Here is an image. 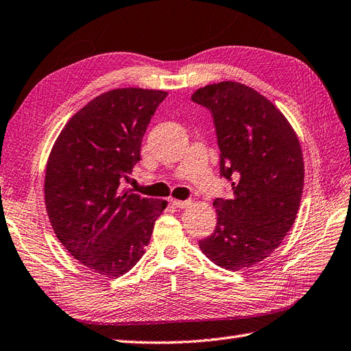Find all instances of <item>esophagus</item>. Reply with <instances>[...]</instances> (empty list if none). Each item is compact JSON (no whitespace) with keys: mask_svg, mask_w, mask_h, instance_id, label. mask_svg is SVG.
<instances>
[{"mask_svg":"<svg viewBox=\"0 0 351 351\" xmlns=\"http://www.w3.org/2000/svg\"><path fill=\"white\" fill-rule=\"evenodd\" d=\"M171 204L177 208H187L191 205V201H180V199H171Z\"/></svg>","mask_w":351,"mask_h":351,"instance_id":"1","label":"esophagus"}]
</instances>
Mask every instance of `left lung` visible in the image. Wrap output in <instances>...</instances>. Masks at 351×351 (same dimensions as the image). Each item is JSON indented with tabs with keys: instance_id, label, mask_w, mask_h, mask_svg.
I'll list each match as a JSON object with an SVG mask.
<instances>
[{
	"instance_id": "left-lung-1",
	"label": "left lung",
	"mask_w": 351,
	"mask_h": 351,
	"mask_svg": "<svg viewBox=\"0 0 351 351\" xmlns=\"http://www.w3.org/2000/svg\"><path fill=\"white\" fill-rule=\"evenodd\" d=\"M192 101L211 111L220 176L232 182L234 192L213 202L216 229L199 249L220 268H250L268 258L295 223L304 189L301 144L285 114L243 83L207 84Z\"/></svg>"
}]
</instances>
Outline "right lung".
<instances>
[{"label": "right lung", "instance_id": "1", "mask_svg": "<svg viewBox=\"0 0 351 351\" xmlns=\"http://www.w3.org/2000/svg\"><path fill=\"white\" fill-rule=\"evenodd\" d=\"M168 92L121 88L101 93L66 122L47 159L45 201L58 240L106 277L134 268L167 201L122 187L140 160L143 135Z\"/></svg>", "mask_w": 351, "mask_h": 351}]
</instances>
